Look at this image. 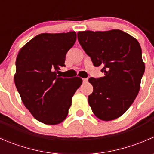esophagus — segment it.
<instances>
[{"instance_id": "obj_1", "label": "esophagus", "mask_w": 154, "mask_h": 154, "mask_svg": "<svg viewBox=\"0 0 154 154\" xmlns=\"http://www.w3.org/2000/svg\"><path fill=\"white\" fill-rule=\"evenodd\" d=\"M88 78H83V83H87L88 82Z\"/></svg>"}]
</instances>
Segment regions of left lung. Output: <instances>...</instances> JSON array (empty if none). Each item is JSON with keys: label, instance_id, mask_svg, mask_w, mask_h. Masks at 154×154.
Instances as JSON below:
<instances>
[{"label": "left lung", "instance_id": "1", "mask_svg": "<svg viewBox=\"0 0 154 154\" xmlns=\"http://www.w3.org/2000/svg\"><path fill=\"white\" fill-rule=\"evenodd\" d=\"M77 38L95 67L101 66L104 77H90L93 92L88 95L94 114L103 121L122 116L140 89L144 73L139 42L120 29L78 32Z\"/></svg>", "mask_w": 154, "mask_h": 154}]
</instances>
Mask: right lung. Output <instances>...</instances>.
Segmentation results:
<instances>
[{
  "mask_svg": "<svg viewBox=\"0 0 154 154\" xmlns=\"http://www.w3.org/2000/svg\"><path fill=\"white\" fill-rule=\"evenodd\" d=\"M77 39L75 32L42 33L29 41L17 57L14 80L23 103L36 120L58 125L67 117L71 99L82 84L78 77L57 75Z\"/></svg>",
  "mask_w": 154,
  "mask_h": 154,
  "instance_id": "obj_1",
  "label": "right lung"
}]
</instances>
